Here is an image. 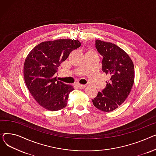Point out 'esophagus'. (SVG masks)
<instances>
[{"label":"esophagus","mask_w":156,"mask_h":156,"mask_svg":"<svg viewBox=\"0 0 156 156\" xmlns=\"http://www.w3.org/2000/svg\"><path fill=\"white\" fill-rule=\"evenodd\" d=\"M86 85H83V84H78L77 85V87L79 88V89H84L86 87Z\"/></svg>","instance_id":"esophagus-1"}]
</instances>
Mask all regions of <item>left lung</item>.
<instances>
[{"label":"left lung","mask_w":156,"mask_h":156,"mask_svg":"<svg viewBox=\"0 0 156 156\" xmlns=\"http://www.w3.org/2000/svg\"><path fill=\"white\" fill-rule=\"evenodd\" d=\"M96 48L103 57V72L110 78L92 101L99 110L110 112L123 103L130 93L135 79L133 63L129 55L112 43L97 40Z\"/></svg>","instance_id":"obj_1"}]
</instances>
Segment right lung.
<instances>
[{"instance_id":"obj_1","label":"right lung","mask_w":156,"mask_h":156,"mask_svg":"<svg viewBox=\"0 0 156 156\" xmlns=\"http://www.w3.org/2000/svg\"><path fill=\"white\" fill-rule=\"evenodd\" d=\"M80 44L78 40L43 41L27 55L24 63L26 84L36 102L43 108L55 112L67 105L69 94L74 87L57 80L55 74L70 52Z\"/></svg>"}]
</instances>
